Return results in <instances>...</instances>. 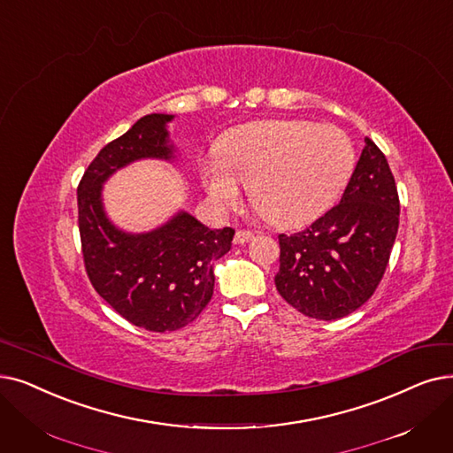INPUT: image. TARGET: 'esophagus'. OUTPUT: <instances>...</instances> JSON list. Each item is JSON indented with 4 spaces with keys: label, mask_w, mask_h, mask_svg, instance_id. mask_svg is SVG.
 Returning <instances> with one entry per match:
<instances>
[{
    "label": "esophagus",
    "mask_w": 453,
    "mask_h": 453,
    "mask_svg": "<svg viewBox=\"0 0 453 453\" xmlns=\"http://www.w3.org/2000/svg\"><path fill=\"white\" fill-rule=\"evenodd\" d=\"M251 231L250 229H239L234 233V244H246L251 239Z\"/></svg>",
    "instance_id": "obj_1"
}]
</instances>
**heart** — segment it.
Wrapping results in <instances>:
<instances>
[{
	"instance_id": "1",
	"label": "heart",
	"mask_w": 453,
	"mask_h": 453,
	"mask_svg": "<svg viewBox=\"0 0 453 453\" xmlns=\"http://www.w3.org/2000/svg\"><path fill=\"white\" fill-rule=\"evenodd\" d=\"M219 159L203 165L216 203L237 205L242 182L266 222L288 227L314 220L337 200L356 166V150L335 126L261 120L227 133Z\"/></svg>"
}]
</instances>
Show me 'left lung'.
Instances as JSON below:
<instances>
[{
  "mask_svg": "<svg viewBox=\"0 0 453 453\" xmlns=\"http://www.w3.org/2000/svg\"><path fill=\"white\" fill-rule=\"evenodd\" d=\"M400 224V198L383 151L365 139L341 203L303 231L280 233L275 288L305 317L337 320L383 280Z\"/></svg>",
  "mask_w": 453,
  "mask_h": 453,
  "instance_id": "obj_1",
  "label": "left lung"
}]
</instances>
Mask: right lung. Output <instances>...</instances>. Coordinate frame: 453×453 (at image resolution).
I'll list each match as a JSON object with an SVG mask.
<instances>
[{
  "mask_svg": "<svg viewBox=\"0 0 453 453\" xmlns=\"http://www.w3.org/2000/svg\"><path fill=\"white\" fill-rule=\"evenodd\" d=\"M170 114H148L94 157L77 187V222L83 263L94 290L127 322L148 331H175L211 302L212 263L231 248L234 229H209L181 212L144 234H126L102 209V183L142 157L170 159L165 124Z\"/></svg>",
  "mask_w": 453,
  "mask_h": 453,
  "instance_id": "obj_1",
  "label": "right lung"
}]
</instances>
